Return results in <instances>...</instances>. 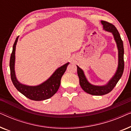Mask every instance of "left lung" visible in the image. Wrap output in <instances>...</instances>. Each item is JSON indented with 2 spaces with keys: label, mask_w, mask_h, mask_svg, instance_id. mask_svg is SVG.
<instances>
[{
  "label": "left lung",
  "mask_w": 131,
  "mask_h": 131,
  "mask_svg": "<svg viewBox=\"0 0 131 131\" xmlns=\"http://www.w3.org/2000/svg\"><path fill=\"white\" fill-rule=\"evenodd\" d=\"M101 23L103 26V29L105 31L112 33L114 37L118 50V66L115 74L113 78L109 80L107 84L103 86L94 85L89 83L86 78L83 70L77 66L80 86L85 92L92 95H103L111 92L121 78L124 70V48L120 34L114 25L105 21H101Z\"/></svg>",
  "instance_id": "obj_1"
}]
</instances>
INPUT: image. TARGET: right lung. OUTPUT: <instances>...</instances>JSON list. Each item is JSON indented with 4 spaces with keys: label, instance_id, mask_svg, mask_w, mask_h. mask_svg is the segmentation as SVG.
I'll use <instances>...</instances> for the list:
<instances>
[{
    "label": "right lung",
    "instance_id": "add662e5",
    "mask_svg": "<svg viewBox=\"0 0 131 131\" xmlns=\"http://www.w3.org/2000/svg\"><path fill=\"white\" fill-rule=\"evenodd\" d=\"M18 37H17L14 42L10 58L9 66L10 77H11L12 83L19 92L30 100L34 101H42V100L49 99L58 90L61 84V79L62 75L65 73L69 62H67L58 68L49 77V79L40 85L37 86H28L20 83L17 80L15 71V49Z\"/></svg>",
    "mask_w": 131,
    "mask_h": 131
}]
</instances>
